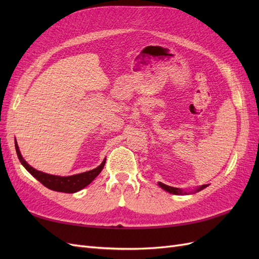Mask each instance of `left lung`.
<instances>
[{
    "mask_svg": "<svg viewBox=\"0 0 259 259\" xmlns=\"http://www.w3.org/2000/svg\"><path fill=\"white\" fill-rule=\"evenodd\" d=\"M159 186L162 188V189H164V190L169 192V193H173V194H185V193H187V192H183V190L178 189V188H174V187H170V186H167V185H164L161 182H159ZM206 187H207V185H203V186L197 188V189H195V191H201V190H203Z\"/></svg>",
    "mask_w": 259,
    "mask_h": 259,
    "instance_id": "obj_1",
    "label": "left lung"
}]
</instances>
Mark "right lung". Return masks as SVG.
<instances>
[{
	"instance_id": "obj_1",
	"label": "right lung",
	"mask_w": 259,
	"mask_h": 259,
	"mask_svg": "<svg viewBox=\"0 0 259 259\" xmlns=\"http://www.w3.org/2000/svg\"><path fill=\"white\" fill-rule=\"evenodd\" d=\"M15 148H16V152L18 155V159L21 162L23 166L26 167V169L29 171V173L32 175L34 178H36L38 182H40L42 185H44L46 188H49L51 190L54 191H58V192H65V193H74L82 190L83 188H85L88 185H90L94 179H95L101 170H103L106 159L103 161V163L96 168H94L89 171H84V173L81 174H76L72 176H55V175H50L43 173V171L36 170L32 166H30L29 164L25 161V159L22 158V155L19 151V147L17 145L16 139H15Z\"/></svg>"
}]
</instances>
